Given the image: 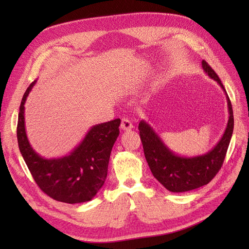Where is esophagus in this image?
<instances>
[{"mask_svg":"<svg viewBox=\"0 0 249 249\" xmlns=\"http://www.w3.org/2000/svg\"><path fill=\"white\" fill-rule=\"evenodd\" d=\"M134 126L130 123V121L128 119H122V123H121V129L122 130H130Z\"/></svg>","mask_w":249,"mask_h":249,"instance_id":"1","label":"esophagus"}]
</instances>
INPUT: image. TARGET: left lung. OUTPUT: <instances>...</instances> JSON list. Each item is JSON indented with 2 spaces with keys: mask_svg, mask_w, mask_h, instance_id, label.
Wrapping results in <instances>:
<instances>
[{
  "mask_svg": "<svg viewBox=\"0 0 249 249\" xmlns=\"http://www.w3.org/2000/svg\"><path fill=\"white\" fill-rule=\"evenodd\" d=\"M204 72L224 89L228 104L229 119L225 133L212 150L203 155L193 157L179 156L171 151L152 126L141 120L139 123L140 139L143 145L145 160L153 176L166 189L172 193L189 192L204 186L212 181L223 166L227 150L233 133V111L228 94L212 67L202 61Z\"/></svg>",
  "mask_w": 249,
  "mask_h": 249,
  "instance_id": "obj_1",
  "label": "left lung"
}]
</instances>
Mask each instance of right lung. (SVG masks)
<instances>
[{"label":"right lung","instance_id":"obj_1","mask_svg":"<svg viewBox=\"0 0 249 249\" xmlns=\"http://www.w3.org/2000/svg\"><path fill=\"white\" fill-rule=\"evenodd\" d=\"M36 80L26 89L19 108L17 139L21 155L34 181L49 197L65 203L92 200L108 173L111 150L119 137L120 119L94 125L70 154L44 158L30 144L24 124V104Z\"/></svg>","mask_w":249,"mask_h":249}]
</instances>
